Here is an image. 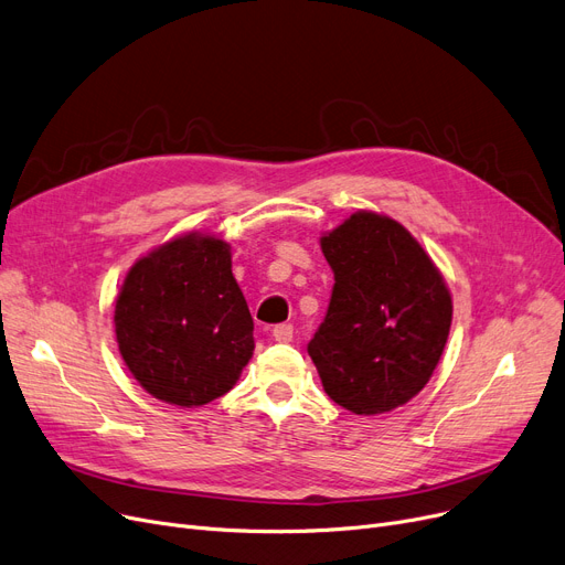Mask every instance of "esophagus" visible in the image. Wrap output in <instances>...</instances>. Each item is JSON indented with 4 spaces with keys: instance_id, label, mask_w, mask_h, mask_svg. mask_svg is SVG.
I'll list each match as a JSON object with an SVG mask.
<instances>
[{
    "instance_id": "obj_1",
    "label": "esophagus",
    "mask_w": 565,
    "mask_h": 565,
    "mask_svg": "<svg viewBox=\"0 0 565 565\" xmlns=\"http://www.w3.org/2000/svg\"><path fill=\"white\" fill-rule=\"evenodd\" d=\"M273 337H275V341L288 343V341L292 339V326H290V323H281V326H275V330H273Z\"/></svg>"
}]
</instances>
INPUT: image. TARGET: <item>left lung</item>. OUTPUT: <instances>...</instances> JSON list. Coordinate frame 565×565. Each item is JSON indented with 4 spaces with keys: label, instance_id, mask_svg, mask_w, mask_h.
Returning <instances> with one entry per match:
<instances>
[{
    "label": "left lung",
    "instance_id": "left-lung-1",
    "mask_svg": "<svg viewBox=\"0 0 565 565\" xmlns=\"http://www.w3.org/2000/svg\"><path fill=\"white\" fill-rule=\"evenodd\" d=\"M334 273L309 355L328 397L355 415L411 402L431 379L452 323L444 275L399 222L370 210L321 237Z\"/></svg>",
    "mask_w": 565,
    "mask_h": 565
}]
</instances>
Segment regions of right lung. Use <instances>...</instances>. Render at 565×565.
<instances>
[{
	"instance_id": "right-lung-1",
	"label": "right lung",
	"mask_w": 565,
	"mask_h": 565,
	"mask_svg": "<svg viewBox=\"0 0 565 565\" xmlns=\"http://www.w3.org/2000/svg\"><path fill=\"white\" fill-rule=\"evenodd\" d=\"M119 355L152 397L193 408L226 395L254 355V318L231 244L173 237L138 258L115 305Z\"/></svg>"
}]
</instances>
